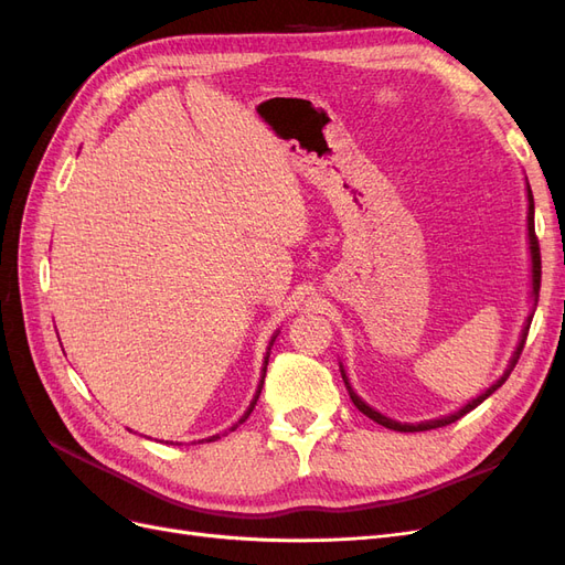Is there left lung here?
Masks as SVG:
<instances>
[{
  "label": "left lung",
  "mask_w": 565,
  "mask_h": 565,
  "mask_svg": "<svg viewBox=\"0 0 565 565\" xmlns=\"http://www.w3.org/2000/svg\"><path fill=\"white\" fill-rule=\"evenodd\" d=\"M527 237H530V254H533V295H535V299H537V297H540V280H542V259H540V243H537V235H535V202H533V191H530V188H527ZM527 330H530V324H525L523 337H521V344H519V349H516L514 358H511V365L507 367V372H504L502 377L498 380V384H492L486 393H481V396H478L476 401H471L469 405H465V407L459 409V413H455V415H450V417L431 419V422H422V424H401V422H393V419H388V417L380 415L377 409H372L370 405H365L361 398L355 396L353 388H351V386H349V382H347V374H344V384H347V388H349V396H351L353 405H355L358 409H361L363 415H367L370 419H374L377 424L386 426V429H393V431H429V429H438V426H448V424L457 422L459 417H465L467 413H471L473 407L481 405V403L490 396V393H494V391H498V388L507 382V377L511 374V370H514V367H516V363H519L521 351H523V347H525Z\"/></svg>",
  "instance_id": "8db88e82"
}]
</instances>
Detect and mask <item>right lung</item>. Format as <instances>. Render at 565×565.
Segmentation results:
<instances>
[{
  "mask_svg": "<svg viewBox=\"0 0 565 565\" xmlns=\"http://www.w3.org/2000/svg\"><path fill=\"white\" fill-rule=\"evenodd\" d=\"M266 361H268V358H266ZM264 374H266V370H264ZM262 386H264V380H262V384H259V391H256V396H254V401H252V405H249V409H247V413H245V415H243V419H241V422H237V424H243V422H245V419H247V417H249V413H252V409H254V405H256V401H259V393H262ZM237 424H235V426H237ZM235 426H233V429H235ZM233 429H231V431H233ZM212 438H218V436H212ZM212 438H210V440H212Z\"/></svg>",
  "mask_w": 565,
  "mask_h": 565,
  "instance_id": "obj_1",
  "label": "right lung"
}]
</instances>
